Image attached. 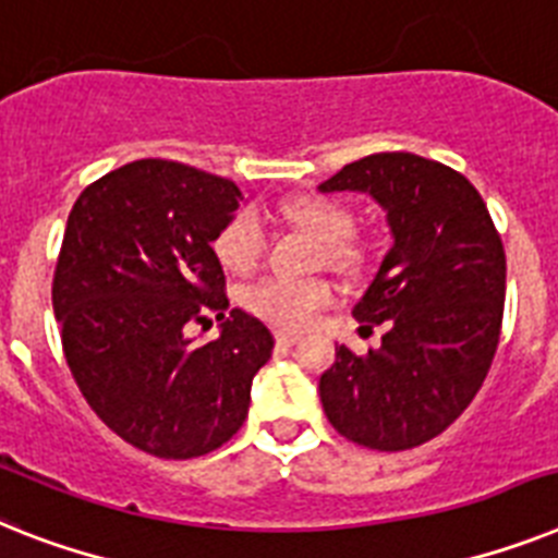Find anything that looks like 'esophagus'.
Instances as JSON below:
<instances>
[{"mask_svg": "<svg viewBox=\"0 0 558 558\" xmlns=\"http://www.w3.org/2000/svg\"><path fill=\"white\" fill-rule=\"evenodd\" d=\"M299 342V333H288V330H276V344L290 348V344Z\"/></svg>", "mask_w": 558, "mask_h": 558, "instance_id": "obj_1", "label": "esophagus"}]
</instances>
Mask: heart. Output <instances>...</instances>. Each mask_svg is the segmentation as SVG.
Wrapping results in <instances>:
<instances>
[{
	"label": "heart",
	"instance_id": "b5f03b06",
	"mask_svg": "<svg viewBox=\"0 0 558 558\" xmlns=\"http://www.w3.org/2000/svg\"><path fill=\"white\" fill-rule=\"evenodd\" d=\"M284 214L293 225L311 233L322 245V256L330 268L348 270L359 262L353 247V214L342 202L328 196H302L284 205ZM265 225L256 210H239L216 236V256L225 268L247 274L265 253ZM330 302V288L319 279H288V276H268L251 284L242 293V305L259 319L276 328H305L319 307Z\"/></svg>",
	"mask_w": 558,
	"mask_h": 558
}]
</instances>
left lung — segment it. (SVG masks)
I'll return each mask as SVG.
<instances>
[{
	"instance_id": "8db88e82",
	"label": "left lung",
	"mask_w": 558,
	"mask_h": 558,
	"mask_svg": "<svg viewBox=\"0 0 558 558\" xmlns=\"http://www.w3.org/2000/svg\"><path fill=\"white\" fill-rule=\"evenodd\" d=\"M319 191L367 193L393 245L353 307L385 325L379 351L339 344L322 373L330 425L371 450H411L462 416L485 381L505 313V247L476 187L416 154H373Z\"/></svg>"
}]
</instances>
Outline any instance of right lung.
I'll return each mask as SVG.
<instances>
[{
	"label": "right lung",
	"instance_id": "add662e5",
	"mask_svg": "<svg viewBox=\"0 0 558 558\" xmlns=\"http://www.w3.org/2000/svg\"><path fill=\"white\" fill-rule=\"evenodd\" d=\"M245 199L230 179L165 159L110 170L73 205L53 313L73 379L128 445L159 459L222 448L247 418L274 336L233 307L210 245ZM223 319L196 343L187 320Z\"/></svg>",
	"mask_w": 558,
	"mask_h": 558
}]
</instances>
